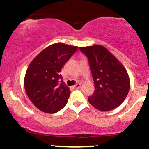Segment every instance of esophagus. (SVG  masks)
Masks as SVG:
<instances>
[{
	"instance_id": "34e87169",
	"label": "esophagus",
	"mask_w": 149,
	"mask_h": 149,
	"mask_svg": "<svg viewBox=\"0 0 149 149\" xmlns=\"http://www.w3.org/2000/svg\"><path fill=\"white\" fill-rule=\"evenodd\" d=\"M80 87H81V84H80V83H77L76 85H73V88L74 89H79L80 88Z\"/></svg>"
}]
</instances>
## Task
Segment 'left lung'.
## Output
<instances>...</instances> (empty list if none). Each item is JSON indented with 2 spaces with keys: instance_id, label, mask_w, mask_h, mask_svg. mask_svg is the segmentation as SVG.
Returning a JSON list of instances; mask_svg holds the SVG:
<instances>
[{
  "instance_id": "8db88e82",
  "label": "left lung",
  "mask_w": 149,
  "mask_h": 149,
  "mask_svg": "<svg viewBox=\"0 0 149 149\" xmlns=\"http://www.w3.org/2000/svg\"><path fill=\"white\" fill-rule=\"evenodd\" d=\"M88 57L95 83V91L88 102L102 111L119 107L127 97L130 87L129 76L123 65L104 46L80 47Z\"/></svg>"
}]
</instances>
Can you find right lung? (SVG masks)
I'll use <instances>...</instances> for the list:
<instances>
[{
    "mask_svg": "<svg viewBox=\"0 0 149 149\" xmlns=\"http://www.w3.org/2000/svg\"><path fill=\"white\" fill-rule=\"evenodd\" d=\"M77 49V46L54 43L30 63L24 82L25 91L31 102L41 111L54 113L66 106L71 91L62 79L60 80L59 73Z\"/></svg>",
    "mask_w": 149,
    "mask_h": 149,
    "instance_id": "obj_1",
    "label": "right lung"
}]
</instances>
